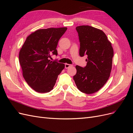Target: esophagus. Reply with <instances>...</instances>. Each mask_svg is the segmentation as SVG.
<instances>
[{"mask_svg": "<svg viewBox=\"0 0 133 133\" xmlns=\"http://www.w3.org/2000/svg\"><path fill=\"white\" fill-rule=\"evenodd\" d=\"M70 66H71V65H70V64H65V68H66V69H67V68H69Z\"/></svg>", "mask_w": 133, "mask_h": 133, "instance_id": "1", "label": "esophagus"}]
</instances>
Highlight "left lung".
I'll list each match as a JSON object with an SVG mask.
<instances>
[{"label":"left lung","mask_w":133,"mask_h":133,"mask_svg":"<svg viewBox=\"0 0 133 133\" xmlns=\"http://www.w3.org/2000/svg\"><path fill=\"white\" fill-rule=\"evenodd\" d=\"M80 42L79 55H87V65L75 66L73 79L78 89L90 94L98 91L110 76L114 51L104 32L89 25L76 27Z\"/></svg>","instance_id":"left-lung-1"}]
</instances>
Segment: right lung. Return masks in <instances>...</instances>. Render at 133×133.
<instances>
[{
    "instance_id": "add662e5",
    "label": "right lung",
    "mask_w": 133,
    "mask_h": 133,
    "mask_svg": "<svg viewBox=\"0 0 133 133\" xmlns=\"http://www.w3.org/2000/svg\"><path fill=\"white\" fill-rule=\"evenodd\" d=\"M67 28H48L35 31L26 38L19 52L23 77L32 89L48 92L53 89L58 76L65 68L63 63L49 60L58 55L56 48Z\"/></svg>"
}]
</instances>
